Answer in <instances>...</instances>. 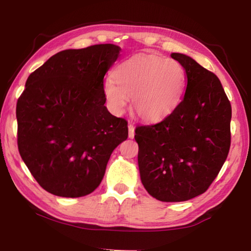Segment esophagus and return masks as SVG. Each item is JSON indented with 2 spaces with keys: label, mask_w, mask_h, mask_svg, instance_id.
I'll list each match as a JSON object with an SVG mask.
<instances>
[{
  "label": "esophagus",
  "mask_w": 251,
  "mask_h": 251,
  "mask_svg": "<svg viewBox=\"0 0 251 251\" xmlns=\"http://www.w3.org/2000/svg\"><path fill=\"white\" fill-rule=\"evenodd\" d=\"M134 135H135V127H134L133 124H130V123H129V124H128V137L133 138Z\"/></svg>",
  "instance_id": "esophagus-1"
}]
</instances>
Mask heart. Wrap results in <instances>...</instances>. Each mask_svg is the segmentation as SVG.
Returning a JSON list of instances; mask_svg holds the SVG:
<instances>
[{
	"mask_svg": "<svg viewBox=\"0 0 251 251\" xmlns=\"http://www.w3.org/2000/svg\"><path fill=\"white\" fill-rule=\"evenodd\" d=\"M114 75L115 79L109 76L103 85L105 100L114 114L122 113L131 99L136 115L159 121L176 107L185 91L184 67L172 58L136 55L122 62Z\"/></svg>",
	"mask_w": 251,
	"mask_h": 251,
	"instance_id": "obj_1",
	"label": "heart"
}]
</instances>
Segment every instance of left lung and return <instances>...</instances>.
Wrapping results in <instances>:
<instances>
[{
	"label": "left lung",
	"instance_id": "8db88e82",
	"mask_svg": "<svg viewBox=\"0 0 251 251\" xmlns=\"http://www.w3.org/2000/svg\"><path fill=\"white\" fill-rule=\"evenodd\" d=\"M171 56L186 72L184 97L161 122L136 127L135 139L145 189L176 202L205 193L219 174L230 148L231 105L214 73L185 54Z\"/></svg>",
	"mask_w": 251,
	"mask_h": 251
}]
</instances>
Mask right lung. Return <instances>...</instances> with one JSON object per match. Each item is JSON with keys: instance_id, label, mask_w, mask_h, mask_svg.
<instances>
[{"instance_id": "right-lung-1", "label": "right lung", "mask_w": 251, "mask_h": 251, "mask_svg": "<svg viewBox=\"0 0 251 251\" xmlns=\"http://www.w3.org/2000/svg\"><path fill=\"white\" fill-rule=\"evenodd\" d=\"M120 52L114 44L58 52L28 76L18 100L20 155L55 196L94 192L113 151L128 137L126 120L104 105V76Z\"/></svg>"}]
</instances>
